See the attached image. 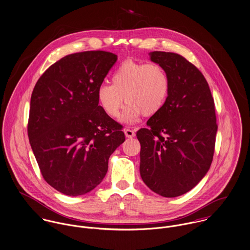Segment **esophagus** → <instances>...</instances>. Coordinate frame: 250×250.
<instances>
[{
	"label": "esophagus",
	"mask_w": 250,
	"mask_h": 250,
	"mask_svg": "<svg viewBox=\"0 0 250 250\" xmlns=\"http://www.w3.org/2000/svg\"><path fill=\"white\" fill-rule=\"evenodd\" d=\"M125 134L127 138H133L135 136V131L133 129L126 127V128H125Z\"/></svg>",
	"instance_id": "esophagus-1"
}]
</instances>
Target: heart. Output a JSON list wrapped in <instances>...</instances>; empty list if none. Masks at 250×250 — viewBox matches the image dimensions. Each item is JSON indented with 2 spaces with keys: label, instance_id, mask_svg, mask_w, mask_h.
Listing matches in <instances>:
<instances>
[{
  "label": "heart",
  "instance_id": "b5f03b06",
  "mask_svg": "<svg viewBox=\"0 0 250 250\" xmlns=\"http://www.w3.org/2000/svg\"><path fill=\"white\" fill-rule=\"evenodd\" d=\"M169 87V78L162 65L126 59L113 72L111 84L100 85L97 98L103 110L113 119L119 117L125 98L127 104L123 118L134 123L142 114L153 116L164 107Z\"/></svg>",
  "mask_w": 250,
  "mask_h": 250
}]
</instances>
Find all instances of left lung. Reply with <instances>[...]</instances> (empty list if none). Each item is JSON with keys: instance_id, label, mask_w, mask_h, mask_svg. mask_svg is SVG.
<instances>
[{"instance_id": "8db88e82", "label": "left lung", "mask_w": 250, "mask_h": 250, "mask_svg": "<svg viewBox=\"0 0 250 250\" xmlns=\"http://www.w3.org/2000/svg\"><path fill=\"white\" fill-rule=\"evenodd\" d=\"M169 78L164 107L136 133L140 174L154 193L175 197L192 190L207 173L218 130L215 103L202 73L175 53L152 52Z\"/></svg>"}]
</instances>
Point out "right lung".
<instances>
[{"mask_svg":"<svg viewBox=\"0 0 250 250\" xmlns=\"http://www.w3.org/2000/svg\"><path fill=\"white\" fill-rule=\"evenodd\" d=\"M117 56L87 51L64 56L35 84L28 122L29 143L45 181L77 196L95 189L108 160L125 142L123 125L99 105L97 91Z\"/></svg>","mask_w":250,"mask_h":250,"instance_id":"right-lung-1","label":"right lung"}]
</instances>
